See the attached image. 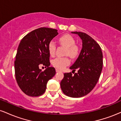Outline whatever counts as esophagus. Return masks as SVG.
Here are the masks:
<instances>
[{"label":"esophagus","mask_w":121,"mask_h":121,"mask_svg":"<svg viewBox=\"0 0 121 121\" xmlns=\"http://www.w3.org/2000/svg\"><path fill=\"white\" fill-rule=\"evenodd\" d=\"M56 71L57 73H58V72H61V70H59V69H56Z\"/></svg>","instance_id":"1"}]
</instances>
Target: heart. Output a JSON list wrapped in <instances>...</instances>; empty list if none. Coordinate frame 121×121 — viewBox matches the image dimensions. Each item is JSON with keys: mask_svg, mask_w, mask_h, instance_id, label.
<instances>
[{"mask_svg": "<svg viewBox=\"0 0 121 121\" xmlns=\"http://www.w3.org/2000/svg\"><path fill=\"white\" fill-rule=\"evenodd\" d=\"M60 44L62 46L66 47V55H68L71 58L76 57L78 55V48L76 46L74 39L71 35L68 34L64 35L59 39ZM48 52L51 56H54L56 52V44L53 41H51L48 44ZM70 64V60L67 57H57L52 61V65L55 67L59 69H63L65 66Z\"/></svg>", "mask_w": 121, "mask_h": 121, "instance_id": "obj_1", "label": "heart"}]
</instances>
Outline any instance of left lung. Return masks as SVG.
<instances>
[{
    "label": "left lung",
    "instance_id": "1",
    "mask_svg": "<svg viewBox=\"0 0 121 121\" xmlns=\"http://www.w3.org/2000/svg\"><path fill=\"white\" fill-rule=\"evenodd\" d=\"M82 40V49L74 63L70 67L72 72L78 70L72 76L64 74L60 82L62 92L67 96L80 98L89 93L99 80L103 65V55L100 46L93 39L85 33L72 32Z\"/></svg>",
    "mask_w": 121,
    "mask_h": 121
}]
</instances>
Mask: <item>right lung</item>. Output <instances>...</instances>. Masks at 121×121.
<instances>
[{
  "label": "right lung",
  "mask_w": 121,
  "mask_h": 121,
  "mask_svg": "<svg viewBox=\"0 0 121 121\" xmlns=\"http://www.w3.org/2000/svg\"><path fill=\"white\" fill-rule=\"evenodd\" d=\"M58 35L57 30L43 27L32 30L22 39L15 61L16 81L22 91L29 96L38 97L45 93L48 81L56 74L49 67L48 44ZM41 65L47 68L44 71Z\"/></svg>",
  "instance_id": "obj_1"
}]
</instances>
